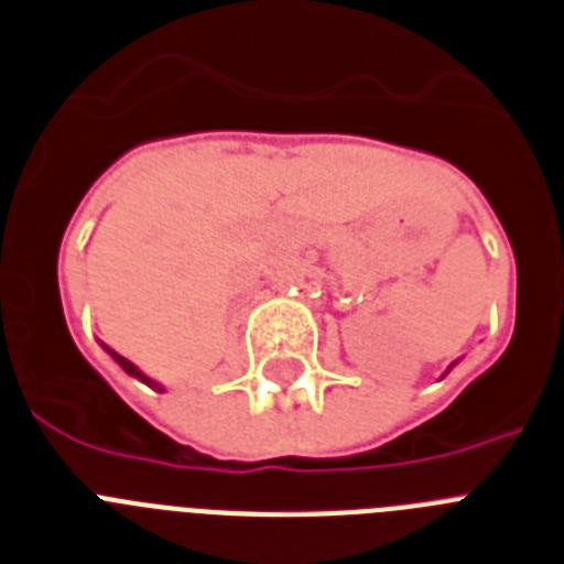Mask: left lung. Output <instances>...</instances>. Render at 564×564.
Instances as JSON below:
<instances>
[{
	"label": "left lung",
	"instance_id": "1",
	"mask_svg": "<svg viewBox=\"0 0 564 564\" xmlns=\"http://www.w3.org/2000/svg\"><path fill=\"white\" fill-rule=\"evenodd\" d=\"M455 365H457V361H452V365H448V368H446V373H448V370H452V368H455ZM446 373H443V377H446Z\"/></svg>",
	"mask_w": 564,
	"mask_h": 564
}]
</instances>
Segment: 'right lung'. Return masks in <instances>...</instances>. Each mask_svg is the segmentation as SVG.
<instances>
[{"label": "right lung", "instance_id": "add662e5", "mask_svg": "<svg viewBox=\"0 0 564 564\" xmlns=\"http://www.w3.org/2000/svg\"><path fill=\"white\" fill-rule=\"evenodd\" d=\"M100 347H104V350H107V354L112 356V359H116L118 365H121V368L127 370V373H130V377H135V379H139V382H144V386H150V388H153V391H164V386H162V382H155V379H150L148 373H144V370L139 368V365H132L130 359H123L121 354H116V350H112V347H107V345H104V341H100Z\"/></svg>", "mask_w": 564, "mask_h": 564}]
</instances>
